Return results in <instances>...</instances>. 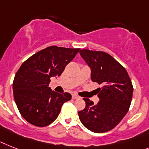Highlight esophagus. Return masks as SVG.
<instances>
[{"instance_id":"34e87169","label":"esophagus","mask_w":149,"mask_h":149,"mask_svg":"<svg viewBox=\"0 0 149 149\" xmlns=\"http://www.w3.org/2000/svg\"><path fill=\"white\" fill-rule=\"evenodd\" d=\"M79 98V97L77 95H76V94H72V99L74 100H76V99H78Z\"/></svg>"}]
</instances>
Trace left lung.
<instances>
[{
    "label": "left lung",
    "mask_w": 149,
    "mask_h": 149,
    "mask_svg": "<svg viewBox=\"0 0 149 149\" xmlns=\"http://www.w3.org/2000/svg\"><path fill=\"white\" fill-rule=\"evenodd\" d=\"M81 56L91 68L93 82L98 88L97 104L84 98L85 108L78 112L84 126L91 132H106L120 123L127 113L132 101L133 87L126 70L109 54L81 49Z\"/></svg>",
    "instance_id": "8db88e82"
}]
</instances>
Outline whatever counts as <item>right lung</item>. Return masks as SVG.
<instances>
[{"instance_id":"1","label":"right lung","mask_w":149,"mask_h":149,"mask_svg":"<svg viewBox=\"0 0 149 149\" xmlns=\"http://www.w3.org/2000/svg\"><path fill=\"white\" fill-rule=\"evenodd\" d=\"M80 49L49 46L38 52L21 65L13 83V97L21 116L39 127L56 120L69 93L59 94L49 88L50 77H58Z\"/></svg>"}]
</instances>
